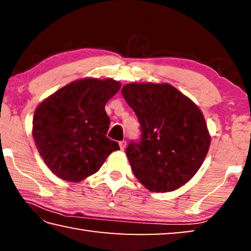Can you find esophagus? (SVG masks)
<instances>
[{
  "instance_id": "34e87169",
  "label": "esophagus",
  "mask_w": 251,
  "mask_h": 251,
  "mask_svg": "<svg viewBox=\"0 0 251 251\" xmlns=\"http://www.w3.org/2000/svg\"><path fill=\"white\" fill-rule=\"evenodd\" d=\"M125 147H126V141H121L120 142V148H121V150L124 151Z\"/></svg>"
}]
</instances>
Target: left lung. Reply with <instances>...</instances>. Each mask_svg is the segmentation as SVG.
<instances>
[{
	"label": "left lung",
	"mask_w": 251,
	"mask_h": 251,
	"mask_svg": "<svg viewBox=\"0 0 251 251\" xmlns=\"http://www.w3.org/2000/svg\"><path fill=\"white\" fill-rule=\"evenodd\" d=\"M122 94L141 125V138L125 151L136 178L155 193L185 185L210 145L201 109L171 84H127Z\"/></svg>",
	"instance_id": "obj_1"
}]
</instances>
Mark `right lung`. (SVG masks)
Returning a JSON list of instances; mask_svg holds the SVG:
<instances>
[{
  "instance_id": "add662e5",
  "label": "right lung",
  "mask_w": 251,
  "mask_h": 251,
  "mask_svg": "<svg viewBox=\"0 0 251 251\" xmlns=\"http://www.w3.org/2000/svg\"><path fill=\"white\" fill-rule=\"evenodd\" d=\"M114 79L85 78L66 85L36 108L33 137L44 163L57 177L78 182L95 174L113 151L105 105L120 91Z\"/></svg>"
}]
</instances>
